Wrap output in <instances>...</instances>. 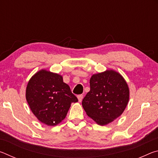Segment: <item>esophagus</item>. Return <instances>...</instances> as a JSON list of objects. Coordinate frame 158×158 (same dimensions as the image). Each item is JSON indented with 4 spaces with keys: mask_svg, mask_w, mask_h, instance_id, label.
I'll return each instance as SVG.
<instances>
[{
    "mask_svg": "<svg viewBox=\"0 0 158 158\" xmlns=\"http://www.w3.org/2000/svg\"><path fill=\"white\" fill-rule=\"evenodd\" d=\"M77 98H78V100L79 102H81L82 99H83V95H79L78 96H77Z\"/></svg>",
    "mask_w": 158,
    "mask_h": 158,
    "instance_id": "esophagus-1",
    "label": "esophagus"
}]
</instances>
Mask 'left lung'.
I'll use <instances>...</instances> for the list:
<instances>
[{
    "label": "left lung",
    "instance_id": "left-lung-1",
    "mask_svg": "<svg viewBox=\"0 0 158 158\" xmlns=\"http://www.w3.org/2000/svg\"><path fill=\"white\" fill-rule=\"evenodd\" d=\"M90 86L82 101L88 116L100 125L110 123L121 116L130 98L129 87L121 74L108 69L93 74Z\"/></svg>",
    "mask_w": 158,
    "mask_h": 158
}]
</instances>
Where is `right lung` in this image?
Returning <instances> with one entry per match:
<instances>
[{"mask_svg":"<svg viewBox=\"0 0 158 158\" xmlns=\"http://www.w3.org/2000/svg\"><path fill=\"white\" fill-rule=\"evenodd\" d=\"M26 98L37 118L49 126L59 124L71 104L78 102L63 77L46 69L37 72L29 80Z\"/></svg>","mask_w":158,"mask_h":158,"instance_id":"1","label":"right lung"}]
</instances>
